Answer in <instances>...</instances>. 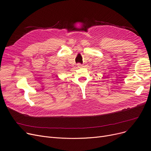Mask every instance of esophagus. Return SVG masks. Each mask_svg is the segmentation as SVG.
Returning a JSON list of instances; mask_svg holds the SVG:
<instances>
[{"instance_id":"obj_1","label":"esophagus","mask_w":151,"mask_h":151,"mask_svg":"<svg viewBox=\"0 0 151 151\" xmlns=\"http://www.w3.org/2000/svg\"><path fill=\"white\" fill-rule=\"evenodd\" d=\"M77 66H78L79 68H81V67H82V65L81 64V63H78V64H77Z\"/></svg>"}]
</instances>
